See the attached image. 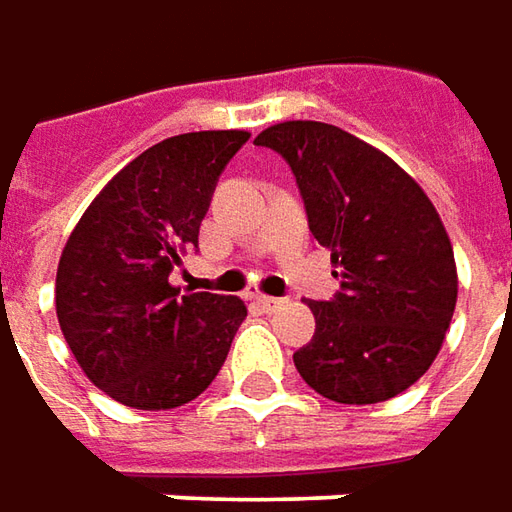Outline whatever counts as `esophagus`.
I'll return each instance as SVG.
<instances>
[{
    "mask_svg": "<svg viewBox=\"0 0 512 512\" xmlns=\"http://www.w3.org/2000/svg\"><path fill=\"white\" fill-rule=\"evenodd\" d=\"M257 306H260V311H266V314H274V311H280L283 306H286V300L283 297H257Z\"/></svg>",
    "mask_w": 512,
    "mask_h": 512,
    "instance_id": "esophagus-1",
    "label": "esophagus"
}]
</instances>
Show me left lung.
Returning a JSON list of instances; mask_svg holds the SVG:
<instances>
[{
    "instance_id": "8db88e82",
    "label": "left lung",
    "mask_w": 512,
    "mask_h": 512,
    "mask_svg": "<svg viewBox=\"0 0 512 512\" xmlns=\"http://www.w3.org/2000/svg\"><path fill=\"white\" fill-rule=\"evenodd\" d=\"M289 161L311 235L340 269L317 303L300 377L343 405L397 397L422 377L453 320L459 277L445 223L422 186L385 152L323 121H283L255 138Z\"/></svg>"
}]
</instances>
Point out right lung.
<instances>
[{
	"instance_id": "1",
	"label": "right lung",
	"mask_w": 512,
	"mask_h": 512,
	"mask_svg": "<svg viewBox=\"0 0 512 512\" xmlns=\"http://www.w3.org/2000/svg\"><path fill=\"white\" fill-rule=\"evenodd\" d=\"M246 141V130H203L144 150L64 243L56 272L64 340L87 379L127 408L167 411L201 397L246 320L240 297L181 294L169 283Z\"/></svg>"
}]
</instances>
